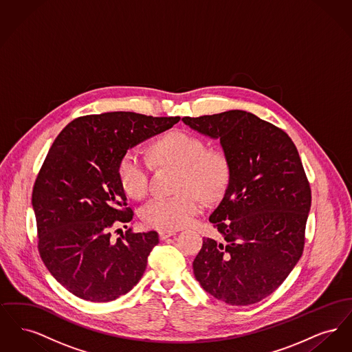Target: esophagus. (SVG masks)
Instances as JSON below:
<instances>
[{
  "instance_id": "1",
  "label": "esophagus",
  "mask_w": 352,
  "mask_h": 352,
  "mask_svg": "<svg viewBox=\"0 0 352 352\" xmlns=\"http://www.w3.org/2000/svg\"><path fill=\"white\" fill-rule=\"evenodd\" d=\"M158 234H160V239H161V240H165V239H168L170 236L175 234V232H174V231H160Z\"/></svg>"
}]
</instances>
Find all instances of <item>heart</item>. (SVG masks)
Returning <instances> with one entry per match:
<instances>
[{"instance_id":"b5f03b06","label":"heart","mask_w":352,"mask_h":352,"mask_svg":"<svg viewBox=\"0 0 352 352\" xmlns=\"http://www.w3.org/2000/svg\"><path fill=\"white\" fill-rule=\"evenodd\" d=\"M151 158L182 168L177 197H155L142 208V220L151 228L174 231L187 226L199 211L201 201H214L230 181V164L223 151L207 149L194 134L174 131L161 137L151 146ZM151 164L138 151H126L118 166L120 182L132 198H141L149 187Z\"/></svg>"}]
</instances>
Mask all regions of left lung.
I'll use <instances>...</instances> for the list:
<instances>
[{
  "mask_svg": "<svg viewBox=\"0 0 352 352\" xmlns=\"http://www.w3.org/2000/svg\"><path fill=\"white\" fill-rule=\"evenodd\" d=\"M220 141L230 181L192 268L217 300L245 306L283 284L303 252L311 190L298 151L283 129L245 111L182 118Z\"/></svg>",
  "mask_w": 352,
  "mask_h": 352,
  "instance_id": "obj_1",
  "label": "left lung"
}]
</instances>
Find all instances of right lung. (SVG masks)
<instances>
[{
  "label": "right lung",
  "mask_w": 352,
  "mask_h": 352,
  "mask_svg": "<svg viewBox=\"0 0 352 352\" xmlns=\"http://www.w3.org/2000/svg\"><path fill=\"white\" fill-rule=\"evenodd\" d=\"M179 118L108 112L75 118L55 138L34 184L38 251L54 278L74 296L109 302L137 284L158 244L155 231L131 228L111 240L133 211L120 182L122 155Z\"/></svg>",
  "instance_id": "add662e5"
}]
</instances>
